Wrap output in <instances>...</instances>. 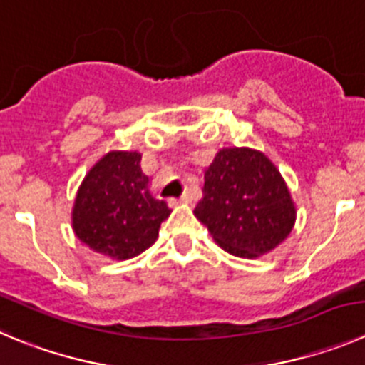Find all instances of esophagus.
I'll return each instance as SVG.
<instances>
[{
	"instance_id": "34e87169",
	"label": "esophagus",
	"mask_w": 365,
	"mask_h": 365,
	"mask_svg": "<svg viewBox=\"0 0 365 365\" xmlns=\"http://www.w3.org/2000/svg\"><path fill=\"white\" fill-rule=\"evenodd\" d=\"M190 198H189V194H183V196H180V198H171L169 200V205H178V203H189Z\"/></svg>"
}]
</instances>
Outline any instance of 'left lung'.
Instances as JSON below:
<instances>
[{
	"mask_svg": "<svg viewBox=\"0 0 365 365\" xmlns=\"http://www.w3.org/2000/svg\"><path fill=\"white\" fill-rule=\"evenodd\" d=\"M220 247L257 257L277 247L295 223V207L277 167L259 151L221 149L205 171L203 198L194 209Z\"/></svg>",
	"mask_w": 365,
	"mask_h": 365,
	"instance_id": "left-lung-1",
	"label": "left lung"
}]
</instances>
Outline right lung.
<instances>
[{
	"mask_svg": "<svg viewBox=\"0 0 365 365\" xmlns=\"http://www.w3.org/2000/svg\"><path fill=\"white\" fill-rule=\"evenodd\" d=\"M142 155L111 151L84 178L73 207V230L84 245L115 259L151 247L171 209L149 192Z\"/></svg>",
	"mask_w": 365,
	"mask_h": 365,
	"instance_id": "add662e5",
	"label": "right lung"
}]
</instances>
